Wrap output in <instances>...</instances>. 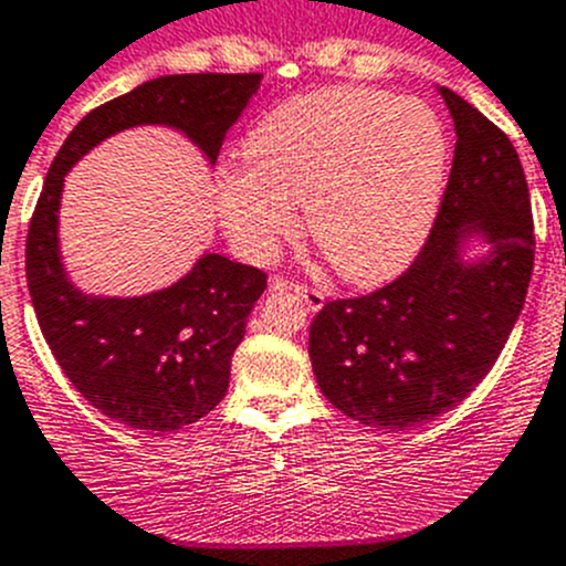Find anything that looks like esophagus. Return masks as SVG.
Instances as JSON below:
<instances>
[{
    "instance_id": "1",
    "label": "esophagus",
    "mask_w": 566,
    "mask_h": 566,
    "mask_svg": "<svg viewBox=\"0 0 566 566\" xmlns=\"http://www.w3.org/2000/svg\"><path fill=\"white\" fill-rule=\"evenodd\" d=\"M269 289H272V292H294L300 300H303L305 305H308L311 311H319L322 305H325V292H319V289L303 286V283H294V280L274 277L272 283H269Z\"/></svg>"
}]
</instances>
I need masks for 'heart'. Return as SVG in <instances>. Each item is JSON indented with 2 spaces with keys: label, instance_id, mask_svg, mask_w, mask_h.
<instances>
[{
  "label": "heart",
  "instance_id": "b5f03b06",
  "mask_svg": "<svg viewBox=\"0 0 566 566\" xmlns=\"http://www.w3.org/2000/svg\"><path fill=\"white\" fill-rule=\"evenodd\" d=\"M250 166H224L213 182L219 222L252 261L308 233L342 277L375 283L413 261L436 222L450 138L422 99L386 91H311L280 102L244 138Z\"/></svg>",
  "mask_w": 566,
  "mask_h": 566
}]
</instances>
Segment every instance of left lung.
I'll return each instance as SVG.
<instances>
[{"label":"left lung","instance_id":"8db88e82","mask_svg":"<svg viewBox=\"0 0 566 566\" xmlns=\"http://www.w3.org/2000/svg\"><path fill=\"white\" fill-rule=\"evenodd\" d=\"M439 94L459 142L428 241L400 277L331 300L311 322L322 395L373 428L406 430L459 406L509 342L534 272V213L514 144L455 91ZM475 234L490 255L467 262L460 252Z\"/></svg>","mask_w":566,"mask_h":566}]
</instances>
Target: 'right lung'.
<instances>
[{"label":"right lung","instance_id":"1","mask_svg":"<svg viewBox=\"0 0 566 566\" xmlns=\"http://www.w3.org/2000/svg\"><path fill=\"white\" fill-rule=\"evenodd\" d=\"M263 74H169L94 107L57 149L27 230V286L63 375L111 419L149 430L191 424L222 402L230 358L266 272L206 252L175 286L144 297H91L72 286L57 250L66 171L107 136L138 125L182 130L211 164Z\"/></svg>","mask_w":566,"mask_h":566}]
</instances>
